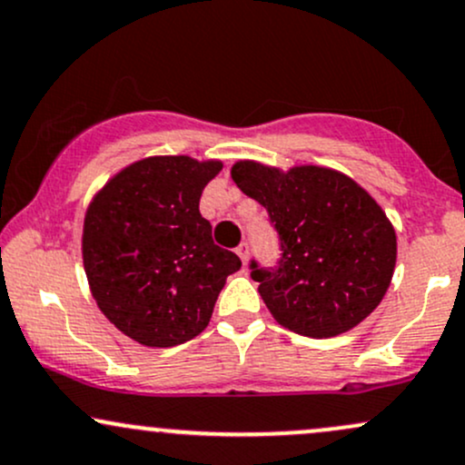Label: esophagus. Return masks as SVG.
Segmentation results:
<instances>
[{
  "label": "esophagus",
  "instance_id": "esophagus-1",
  "mask_svg": "<svg viewBox=\"0 0 465 465\" xmlns=\"http://www.w3.org/2000/svg\"><path fill=\"white\" fill-rule=\"evenodd\" d=\"M236 253L240 255V260H242V264H247V260H249V244L247 242L240 244V247L236 249Z\"/></svg>",
  "mask_w": 465,
  "mask_h": 465
}]
</instances>
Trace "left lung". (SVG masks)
<instances>
[{"label":"left lung","mask_w":465,"mask_h":465,"mask_svg":"<svg viewBox=\"0 0 465 465\" xmlns=\"http://www.w3.org/2000/svg\"><path fill=\"white\" fill-rule=\"evenodd\" d=\"M232 179L266 207L280 236V260L251 277L275 322L292 332L328 339L359 325L382 302L396 266V232L356 181L330 168L288 173L238 162Z\"/></svg>","instance_id":"8db88e82"}]
</instances>
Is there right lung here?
Segmentation results:
<instances>
[{"mask_svg":"<svg viewBox=\"0 0 465 465\" xmlns=\"http://www.w3.org/2000/svg\"><path fill=\"white\" fill-rule=\"evenodd\" d=\"M221 162L148 157L117 173L84 216L83 262L94 300L120 332L148 348H173L210 323L233 251L212 240L203 188Z\"/></svg>","mask_w":465,"mask_h":465,"instance_id":"add662e5","label":"right lung"}]
</instances>
